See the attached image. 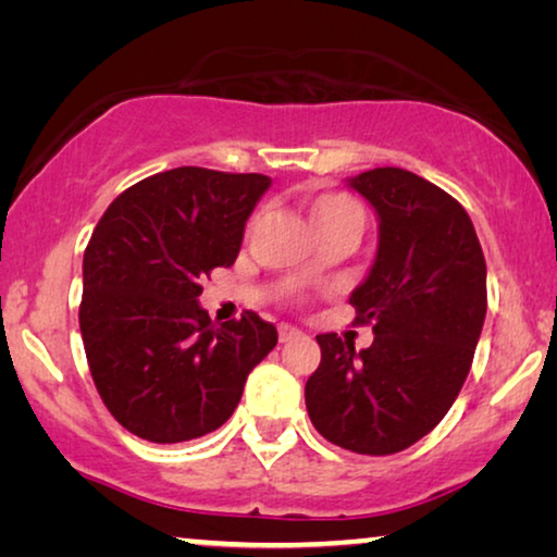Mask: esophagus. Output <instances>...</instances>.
I'll list each match as a JSON object with an SVG mask.
<instances>
[{
  "label": "esophagus",
  "instance_id": "obj_1",
  "mask_svg": "<svg viewBox=\"0 0 557 557\" xmlns=\"http://www.w3.org/2000/svg\"><path fill=\"white\" fill-rule=\"evenodd\" d=\"M296 337H301V332L296 330V326H292V324H278V339H281V342H292V339H296Z\"/></svg>",
  "mask_w": 557,
  "mask_h": 557
}]
</instances>
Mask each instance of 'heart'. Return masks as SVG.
I'll use <instances>...</instances> for the list:
<instances>
[{
  "instance_id": "b5f03b06",
  "label": "heart",
  "mask_w": 557,
  "mask_h": 557,
  "mask_svg": "<svg viewBox=\"0 0 557 557\" xmlns=\"http://www.w3.org/2000/svg\"><path fill=\"white\" fill-rule=\"evenodd\" d=\"M311 220H314L317 231H324V227L339 223V220H357L360 223L362 210L349 195L322 193L311 202Z\"/></svg>"
}]
</instances>
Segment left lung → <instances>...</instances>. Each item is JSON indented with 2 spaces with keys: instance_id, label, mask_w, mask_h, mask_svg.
<instances>
[{
  "instance_id": "1",
  "label": "left lung",
  "mask_w": 557,
  "mask_h": 557,
  "mask_svg": "<svg viewBox=\"0 0 557 557\" xmlns=\"http://www.w3.org/2000/svg\"><path fill=\"white\" fill-rule=\"evenodd\" d=\"M377 212V256L349 304L372 345L319 334L322 362L304 398L314 429L347 451L387 456L441 423L469 375L486 317V263L451 195L400 170L349 180Z\"/></svg>"
}]
</instances>
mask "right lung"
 I'll use <instances>...</instances> for the list:
<instances>
[{
  "mask_svg": "<svg viewBox=\"0 0 557 557\" xmlns=\"http://www.w3.org/2000/svg\"><path fill=\"white\" fill-rule=\"evenodd\" d=\"M265 174L177 166L109 205L83 253L81 334L111 416L151 444L215 431L240 403L248 372L276 347L256 311L215 326L200 281L238 258Z\"/></svg>",
  "mask_w": 557,
  "mask_h": 557,
  "instance_id": "right-lung-1",
  "label": "right lung"
}]
</instances>
